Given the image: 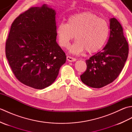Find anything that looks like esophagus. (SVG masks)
<instances>
[{"instance_id": "34e87169", "label": "esophagus", "mask_w": 132, "mask_h": 132, "mask_svg": "<svg viewBox=\"0 0 132 132\" xmlns=\"http://www.w3.org/2000/svg\"><path fill=\"white\" fill-rule=\"evenodd\" d=\"M67 60H68L69 62H75L76 61V59L74 58H72L71 57H70V56H67Z\"/></svg>"}]
</instances>
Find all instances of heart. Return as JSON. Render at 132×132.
I'll list each match as a JSON object with an SVG mask.
<instances>
[{
  "mask_svg": "<svg viewBox=\"0 0 132 132\" xmlns=\"http://www.w3.org/2000/svg\"><path fill=\"white\" fill-rule=\"evenodd\" d=\"M109 32L107 22L89 12L72 15L69 18L68 24L61 22L56 28L58 43L62 47H69L75 35L77 40L70 49L74 54H79L85 50L89 53L98 52L105 44Z\"/></svg>",
  "mask_w": 132,
  "mask_h": 132,
  "instance_id": "heart-1",
  "label": "heart"
}]
</instances>
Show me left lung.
<instances>
[{"mask_svg":"<svg viewBox=\"0 0 132 132\" xmlns=\"http://www.w3.org/2000/svg\"><path fill=\"white\" fill-rule=\"evenodd\" d=\"M110 35L102 51L86 61L87 70L80 75L82 82L92 88L108 85L118 77L127 61L129 47L123 29L115 18L109 19Z\"/></svg>","mask_w":132,"mask_h":132,"instance_id":"8db88e82","label":"left lung"}]
</instances>
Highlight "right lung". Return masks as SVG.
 Segmentation results:
<instances>
[{"label": "right lung", "instance_id": "right-lung-1", "mask_svg": "<svg viewBox=\"0 0 132 132\" xmlns=\"http://www.w3.org/2000/svg\"><path fill=\"white\" fill-rule=\"evenodd\" d=\"M56 11L46 4L30 8L12 24L5 54L20 82L35 89L54 83L66 56L56 39Z\"/></svg>", "mask_w": 132, "mask_h": 132}]
</instances>
